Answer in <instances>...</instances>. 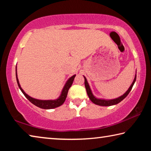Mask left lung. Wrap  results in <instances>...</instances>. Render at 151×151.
I'll return each instance as SVG.
<instances>
[{
  "label": "left lung",
  "mask_w": 151,
  "mask_h": 151,
  "mask_svg": "<svg viewBox=\"0 0 151 151\" xmlns=\"http://www.w3.org/2000/svg\"><path fill=\"white\" fill-rule=\"evenodd\" d=\"M84 78H85V88L86 90V93H87V94L89 97V99H90V100L93 102L94 104H97V105L106 106L114 105V104H118L120 103V102H121L122 100H123L125 97H126L128 94H129L130 91H131L132 86H133L135 81H136L137 75H135L134 79L133 82H132V85H131V86H130L129 88L128 89L126 93H125L123 95H122L120 97H119V98L112 99V100H104V99H96V97H94L93 93H92V91L90 88V86H89V85H88V82H87V81H86V78L85 77V76H84Z\"/></svg>",
  "instance_id": "8db88e82"
}]
</instances>
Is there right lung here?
Listing matches in <instances>:
<instances>
[{"mask_svg": "<svg viewBox=\"0 0 151 151\" xmlns=\"http://www.w3.org/2000/svg\"><path fill=\"white\" fill-rule=\"evenodd\" d=\"M76 75H73V76L68 79L65 84V86L62 91L60 96L59 98L56 99V100H47V101H43V100H38V99H35L34 98H32L30 96L28 95L27 94L25 93V92L22 90V88L20 87V85L19 82V79L17 78V66H16V77H17V81L19 85V87L20 89V91H22V93L24 94V95L26 96V98L29 100L30 103H32L33 104H35V106L39 107L40 109H52L57 108L58 106H60L62 105L64 103V102L65 101L66 96H67L68 91L69 90L71 85H73V81L75 79Z\"/></svg>", "mask_w": 151, "mask_h": 151, "instance_id": "add662e5", "label": "right lung"}]
</instances>
